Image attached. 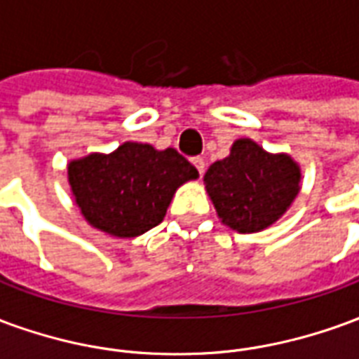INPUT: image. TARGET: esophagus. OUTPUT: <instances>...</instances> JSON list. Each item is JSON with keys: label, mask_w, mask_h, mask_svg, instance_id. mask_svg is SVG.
I'll list each match as a JSON object with an SVG mask.
<instances>
[{"label": "esophagus", "mask_w": 359, "mask_h": 359, "mask_svg": "<svg viewBox=\"0 0 359 359\" xmlns=\"http://www.w3.org/2000/svg\"><path fill=\"white\" fill-rule=\"evenodd\" d=\"M192 165L198 169L200 175H203V171H205V161H203L202 157H192Z\"/></svg>", "instance_id": "obj_1"}]
</instances>
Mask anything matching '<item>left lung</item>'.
<instances>
[{"label": "left lung", "mask_w": 359, "mask_h": 359, "mask_svg": "<svg viewBox=\"0 0 359 359\" xmlns=\"http://www.w3.org/2000/svg\"><path fill=\"white\" fill-rule=\"evenodd\" d=\"M300 165L286 154H269L238 138L231 154L210 165L205 190L221 223L236 233H259L285 215L300 192Z\"/></svg>", "instance_id": "8db88e82"}]
</instances>
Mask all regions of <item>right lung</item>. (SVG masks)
I'll return each mask as SVG.
<instances>
[{
  "mask_svg": "<svg viewBox=\"0 0 359 359\" xmlns=\"http://www.w3.org/2000/svg\"><path fill=\"white\" fill-rule=\"evenodd\" d=\"M67 175L84 219L117 238H134L159 225L177 188L198 179L194 165L177 149L138 142L73 159Z\"/></svg>",
  "mask_w": 359,
  "mask_h": 359,
  "instance_id": "right-lung-1",
  "label": "right lung"
}]
</instances>
